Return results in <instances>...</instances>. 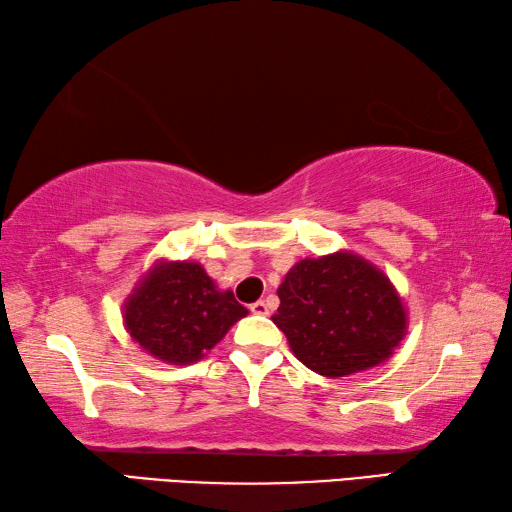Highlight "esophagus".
I'll return each instance as SVG.
<instances>
[{
    "mask_svg": "<svg viewBox=\"0 0 512 512\" xmlns=\"http://www.w3.org/2000/svg\"><path fill=\"white\" fill-rule=\"evenodd\" d=\"M249 310L254 312V315H270V308H267V303H265V301H256V303H251Z\"/></svg>",
    "mask_w": 512,
    "mask_h": 512,
    "instance_id": "1",
    "label": "esophagus"
}]
</instances>
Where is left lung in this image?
<instances>
[{
	"mask_svg": "<svg viewBox=\"0 0 512 512\" xmlns=\"http://www.w3.org/2000/svg\"><path fill=\"white\" fill-rule=\"evenodd\" d=\"M279 299L272 321L299 362L326 378L387 362L407 333L393 283L353 251L303 258L285 274Z\"/></svg>",
	"mask_w": 512,
	"mask_h": 512,
	"instance_id": "8db88e82",
	"label": "left lung"
}]
</instances>
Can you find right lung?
<instances>
[{
    "label": "right lung",
    "mask_w": 512,
    "mask_h": 512,
    "mask_svg": "<svg viewBox=\"0 0 512 512\" xmlns=\"http://www.w3.org/2000/svg\"><path fill=\"white\" fill-rule=\"evenodd\" d=\"M247 315L200 263L161 261L123 303V324L143 351L166 364H193Z\"/></svg>",
    "instance_id": "obj_1"
}]
</instances>
